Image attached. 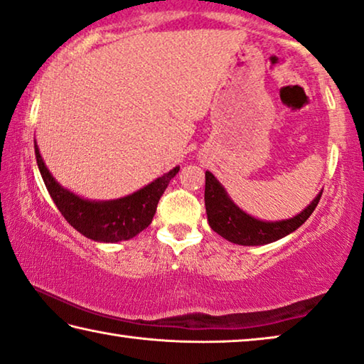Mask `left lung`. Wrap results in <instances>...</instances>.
<instances>
[{
    "instance_id": "obj_1",
    "label": "left lung",
    "mask_w": 364,
    "mask_h": 364,
    "mask_svg": "<svg viewBox=\"0 0 364 364\" xmlns=\"http://www.w3.org/2000/svg\"><path fill=\"white\" fill-rule=\"evenodd\" d=\"M322 193L311 203L306 209L290 220L282 222H261L255 217H250L241 209H238L225 193L222 184L215 180L210 171H205V212L209 218V225L213 232L223 236L225 240L235 245L257 246L267 245L284 236L295 232L296 228L308 220L316 205L319 204Z\"/></svg>"
}]
</instances>
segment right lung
<instances>
[{
	"mask_svg": "<svg viewBox=\"0 0 364 364\" xmlns=\"http://www.w3.org/2000/svg\"><path fill=\"white\" fill-rule=\"evenodd\" d=\"M36 157L45 186L61 215L79 233L94 241H103V243L129 240L141 233L144 228H147L157 210L161 194L168 186L171 178L180 171V166H176L128 198L92 203V200L80 199L76 194L66 191L55 181V178L50 175L48 168L40 157L37 144Z\"/></svg>",
	"mask_w": 364,
	"mask_h": 364,
	"instance_id": "obj_1",
	"label": "right lung"
}]
</instances>
